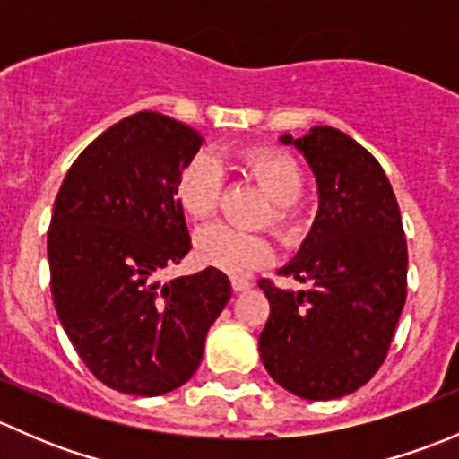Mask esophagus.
I'll use <instances>...</instances> for the list:
<instances>
[{
	"mask_svg": "<svg viewBox=\"0 0 459 459\" xmlns=\"http://www.w3.org/2000/svg\"><path fill=\"white\" fill-rule=\"evenodd\" d=\"M230 286H233L235 293H242V290L251 289L253 281L247 280V277H230Z\"/></svg>",
	"mask_w": 459,
	"mask_h": 459,
	"instance_id": "34e87169",
	"label": "esophagus"
}]
</instances>
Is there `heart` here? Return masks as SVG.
Listing matches in <instances>:
<instances>
[{"label":"heart","instance_id":"heart-1","mask_svg":"<svg viewBox=\"0 0 459 459\" xmlns=\"http://www.w3.org/2000/svg\"><path fill=\"white\" fill-rule=\"evenodd\" d=\"M244 173L257 184L271 200L266 221L281 244L295 247L308 230V217L299 206L304 193V170L293 155L271 146H248L238 152ZM221 170L206 152L188 157L175 178V200L184 215L204 221L217 211L220 204ZM273 242L262 233L212 224L195 235V257L204 266L220 268L233 275H244L273 259Z\"/></svg>","mask_w":459,"mask_h":459}]
</instances>
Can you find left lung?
Masks as SVG:
<instances>
[{
  "mask_svg": "<svg viewBox=\"0 0 459 459\" xmlns=\"http://www.w3.org/2000/svg\"><path fill=\"white\" fill-rule=\"evenodd\" d=\"M280 142L307 157L319 211L299 253L280 271L307 289L257 281L271 304L259 355L293 395L335 400L377 373L395 335L409 268L400 206L379 161L346 133L316 126Z\"/></svg>",
  "mask_w": 459,
  "mask_h": 459,
  "instance_id": "8db88e82",
  "label": "left lung"
}]
</instances>
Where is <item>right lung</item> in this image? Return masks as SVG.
<instances>
[{
    "mask_svg": "<svg viewBox=\"0 0 459 459\" xmlns=\"http://www.w3.org/2000/svg\"><path fill=\"white\" fill-rule=\"evenodd\" d=\"M202 142L178 119L135 113L88 143L55 197V308L88 371L119 393L164 395L188 382L230 299L229 277L211 266L157 281L193 248L175 178Z\"/></svg>",
    "mask_w": 459,
    "mask_h": 459,
    "instance_id": "obj_1",
    "label": "right lung"
}]
</instances>
